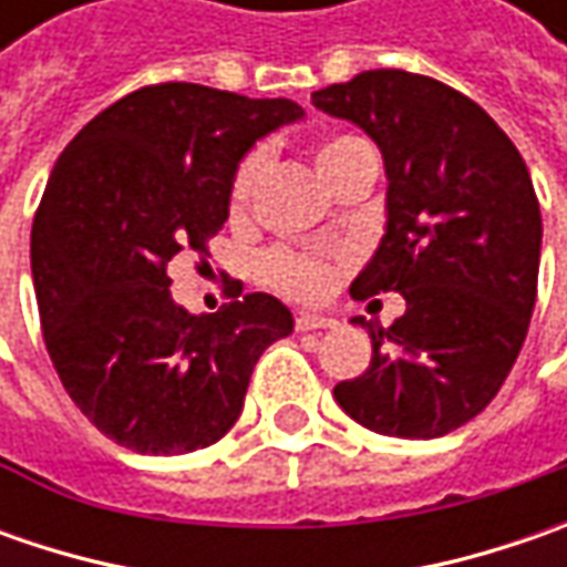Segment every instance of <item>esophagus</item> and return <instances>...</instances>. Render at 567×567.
I'll return each instance as SVG.
<instances>
[{
    "label": "esophagus",
    "instance_id": "obj_1",
    "mask_svg": "<svg viewBox=\"0 0 567 567\" xmlns=\"http://www.w3.org/2000/svg\"><path fill=\"white\" fill-rule=\"evenodd\" d=\"M338 321L324 316H312V312H299L296 316V331H321V328H334Z\"/></svg>",
    "mask_w": 567,
    "mask_h": 567
}]
</instances>
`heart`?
<instances>
[{"instance_id":"obj_1","label":"heart","mask_w":567,"mask_h":567,"mask_svg":"<svg viewBox=\"0 0 567 567\" xmlns=\"http://www.w3.org/2000/svg\"><path fill=\"white\" fill-rule=\"evenodd\" d=\"M360 154H372L369 144L357 138V135H331L316 147V169L318 176L324 179V186L338 176V169L343 164H350ZM265 169V154L251 151L249 157L239 164L233 186H229V205L239 214L243 207L249 205L251 192L261 179ZM340 268V258L334 255H318V251H293V249H274L261 258V274L265 280L284 290V293L299 296V299H318L331 290L334 274Z\"/></svg>"}]
</instances>
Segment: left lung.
Wrapping results in <instances>:
<instances>
[{"label": "left lung", "instance_id": "1", "mask_svg": "<svg viewBox=\"0 0 567 567\" xmlns=\"http://www.w3.org/2000/svg\"><path fill=\"white\" fill-rule=\"evenodd\" d=\"M312 103L384 157L388 224L350 293L406 299L391 328L353 318L372 362L334 398L381 435H447L489 406L530 328L543 217L527 164L480 103L435 78L375 69Z\"/></svg>", "mask_w": 567, "mask_h": 567}]
</instances>
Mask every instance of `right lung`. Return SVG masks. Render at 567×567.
<instances>
[{"label":"right lung","instance_id":"obj_1","mask_svg":"<svg viewBox=\"0 0 567 567\" xmlns=\"http://www.w3.org/2000/svg\"><path fill=\"white\" fill-rule=\"evenodd\" d=\"M296 120L293 100L166 81L106 106L59 154L31 229L37 309L62 388L116 445H214L239 420L258 357L293 331L268 293L192 316L173 302L169 261L207 255L239 161Z\"/></svg>","mask_w":567,"mask_h":567}]
</instances>
